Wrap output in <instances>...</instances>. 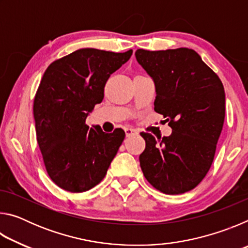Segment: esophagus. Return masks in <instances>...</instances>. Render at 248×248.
I'll return each mask as SVG.
<instances>
[{
  "label": "esophagus",
  "mask_w": 248,
  "mask_h": 248,
  "mask_svg": "<svg viewBox=\"0 0 248 248\" xmlns=\"http://www.w3.org/2000/svg\"><path fill=\"white\" fill-rule=\"evenodd\" d=\"M124 132L127 134V137H131V136H134V134H138L137 130H134L132 128H125Z\"/></svg>",
  "instance_id": "obj_1"
}]
</instances>
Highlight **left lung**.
I'll return each instance as SVG.
<instances>
[{"label":"left lung","mask_w":248,"mask_h":248,"mask_svg":"<svg viewBox=\"0 0 248 248\" xmlns=\"http://www.w3.org/2000/svg\"><path fill=\"white\" fill-rule=\"evenodd\" d=\"M136 58L154 81V110L173 130L163 138L140 133L145 140L141 170L157 190L184 194L212 165L225 117L223 84L192 49H138Z\"/></svg>","instance_id":"1"}]
</instances>
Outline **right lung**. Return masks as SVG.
Here are the masks:
<instances>
[{
    "label": "right lung",
    "instance_id": "1",
    "mask_svg": "<svg viewBox=\"0 0 248 248\" xmlns=\"http://www.w3.org/2000/svg\"><path fill=\"white\" fill-rule=\"evenodd\" d=\"M132 50L119 53L78 49L50 64L33 99L37 142L52 182L70 192L90 190L102 182L124 139L85 124L89 112L102 103L104 87Z\"/></svg>",
    "mask_w": 248,
    "mask_h": 248
}]
</instances>
